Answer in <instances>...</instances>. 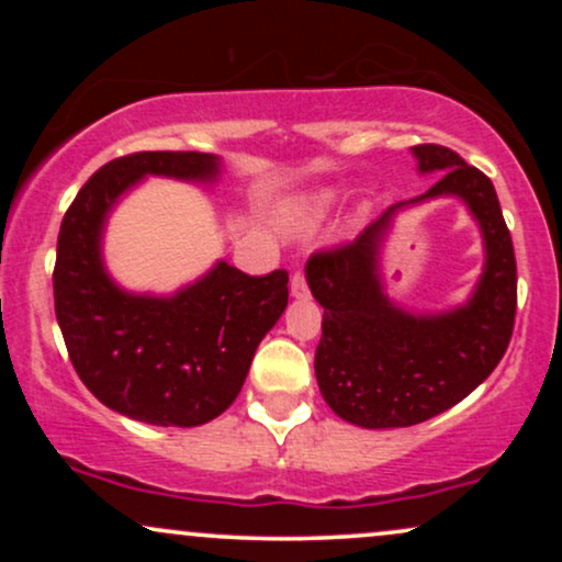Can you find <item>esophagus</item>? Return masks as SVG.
Wrapping results in <instances>:
<instances>
[{"instance_id": "esophagus-1", "label": "esophagus", "mask_w": 562, "mask_h": 562, "mask_svg": "<svg viewBox=\"0 0 562 562\" xmlns=\"http://www.w3.org/2000/svg\"><path fill=\"white\" fill-rule=\"evenodd\" d=\"M290 293H293V299H306L308 295V288H306V277L301 272H295L290 277Z\"/></svg>"}]
</instances>
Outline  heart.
<instances>
[{
  "label": "heart",
  "mask_w": 562,
  "mask_h": 562,
  "mask_svg": "<svg viewBox=\"0 0 562 562\" xmlns=\"http://www.w3.org/2000/svg\"><path fill=\"white\" fill-rule=\"evenodd\" d=\"M335 200H338V192L335 190H319V192H314V195L301 198L299 203L290 209V224L299 229L314 227V224L322 222L327 211L333 209Z\"/></svg>",
  "instance_id": "obj_1"
}]
</instances>
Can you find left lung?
I'll use <instances>...</instances> for the list:
<instances>
[{
	"label": "left lung",
	"instance_id": "8db88e82",
	"mask_svg": "<svg viewBox=\"0 0 562 562\" xmlns=\"http://www.w3.org/2000/svg\"><path fill=\"white\" fill-rule=\"evenodd\" d=\"M417 171L438 173L423 195L393 203L353 243L306 263L325 308L314 372L325 402L359 428H406L460 404L494 372L513 335L518 274L513 237L486 173L441 145H415ZM457 196L480 224L484 269L465 304L409 313L384 293L382 255L392 218L412 204Z\"/></svg>",
	"mask_w": 562,
	"mask_h": 562
}]
</instances>
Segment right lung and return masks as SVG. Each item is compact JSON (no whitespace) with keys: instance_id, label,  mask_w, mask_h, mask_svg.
<instances>
[{"instance_id":"right-lung-1","label":"right lung","mask_w":562,"mask_h":562,"mask_svg":"<svg viewBox=\"0 0 562 562\" xmlns=\"http://www.w3.org/2000/svg\"><path fill=\"white\" fill-rule=\"evenodd\" d=\"M211 153H134L92 173L57 235L55 314L81 383L108 409L160 428H195L240 393L261 338L288 306V272L250 277L216 261L171 295L132 293L102 256L105 224L142 179L214 184Z\"/></svg>"}]
</instances>
